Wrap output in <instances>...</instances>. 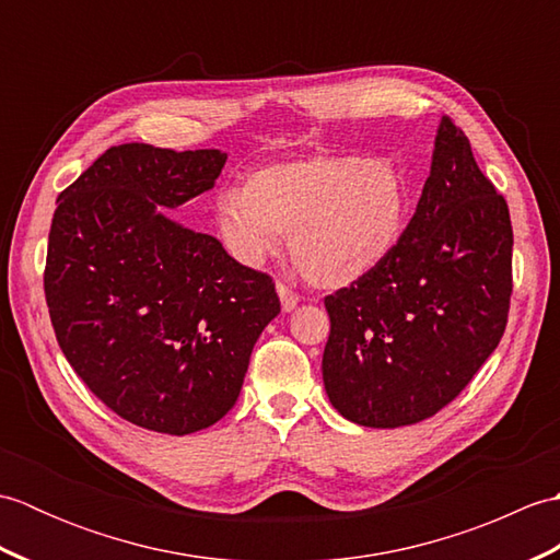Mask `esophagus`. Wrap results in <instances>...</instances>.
<instances>
[{"label": "esophagus", "instance_id": "obj_1", "mask_svg": "<svg viewBox=\"0 0 560 560\" xmlns=\"http://www.w3.org/2000/svg\"><path fill=\"white\" fill-rule=\"evenodd\" d=\"M277 293H279V301H281V307L283 313H291L295 305H299V295H295L289 287H283V283H277Z\"/></svg>", "mask_w": 560, "mask_h": 560}]
</instances>
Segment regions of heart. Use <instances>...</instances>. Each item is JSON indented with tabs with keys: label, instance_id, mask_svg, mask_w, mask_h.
Listing matches in <instances>:
<instances>
[{
	"label": "heart",
	"instance_id": "1",
	"mask_svg": "<svg viewBox=\"0 0 560 560\" xmlns=\"http://www.w3.org/2000/svg\"><path fill=\"white\" fill-rule=\"evenodd\" d=\"M409 213V189L389 161L323 153L269 163L243 189H225L213 225L229 255L259 267L289 235L293 265L319 289H347L395 253Z\"/></svg>",
	"mask_w": 560,
	"mask_h": 560
}]
</instances>
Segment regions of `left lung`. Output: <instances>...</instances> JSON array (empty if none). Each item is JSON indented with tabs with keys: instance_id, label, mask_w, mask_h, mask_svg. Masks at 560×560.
I'll use <instances>...</instances> for the list:
<instances>
[{
	"instance_id": "left-lung-1",
	"label": "left lung",
	"mask_w": 560,
	"mask_h": 560,
	"mask_svg": "<svg viewBox=\"0 0 560 560\" xmlns=\"http://www.w3.org/2000/svg\"><path fill=\"white\" fill-rule=\"evenodd\" d=\"M513 225L457 125L443 117L431 173L395 253L327 295V397L343 419L399 428L438 413L501 341Z\"/></svg>"
}]
</instances>
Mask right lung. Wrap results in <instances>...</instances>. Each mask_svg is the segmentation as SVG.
Listing matches in <instances>:
<instances>
[{
    "label": "right lung",
    "mask_w": 560,
    "mask_h": 560,
    "mask_svg": "<svg viewBox=\"0 0 560 560\" xmlns=\"http://www.w3.org/2000/svg\"><path fill=\"white\" fill-rule=\"evenodd\" d=\"M225 159L113 147L57 197L45 299L59 349L105 407L156 433L223 419L281 313L267 273L165 211L211 189Z\"/></svg>",
    "instance_id": "obj_1"
}]
</instances>
